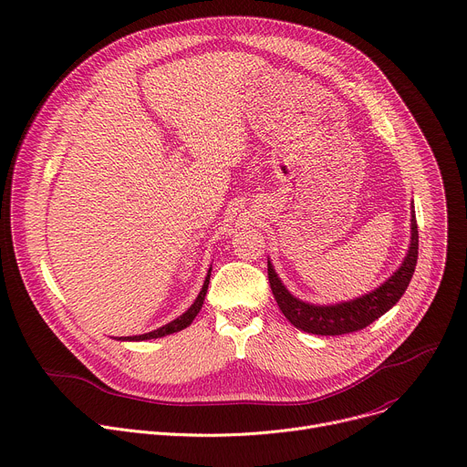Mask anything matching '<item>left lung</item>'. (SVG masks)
<instances>
[{"label":"left lung","mask_w":467,"mask_h":467,"mask_svg":"<svg viewBox=\"0 0 467 467\" xmlns=\"http://www.w3.org/2000/svg\"><path fill=\"white\" fill-rule=\"evenodd\" d=\"M419 249V233H417V222L415 212L411 206V240L406 257L400 265V268L378 288L370 290L368 294L359 296L350 302H338L331 306H315L309 302H304L296 298L294 294L288 292V288L281 283L277 272L274 270V265L268 259V279L274 292V298L286 317V320L302 331L313 333V335H345L358 329L367 327L374 320H378L381 315H386L406 292L411 275L415 272L417 265V251Z\"/></svg>","instance_id":"1"}]
</instances>
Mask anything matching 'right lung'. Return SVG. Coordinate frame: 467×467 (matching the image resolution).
<instances>
[{
    "mask_svg": "<svg viewBox=\"0 0 467 467\" xmlns=\"http://www.w3.org/2000/svg\"><path fill=\"white\" fill-rule=\"evenodd\" d=\"M210 272H212V266L208 268V274L204 277V283H202V288L199 292V296L195 298V302L190 306V309L186 313H182L179 318L171 320L169 324L154 329V331H149V333H143V335H132V337H119V341H147V338H158V337H165V335H171V333H177L184 327H188L193 318L197 317V313L201 311L202 307V302H204V296H206V290H208V283H210Z\"/></svg>",
    "mask_w": 467,
    "mask_h": 467,
    "instance_id": "1",
    "label": "right lung"
}]
</instances>
